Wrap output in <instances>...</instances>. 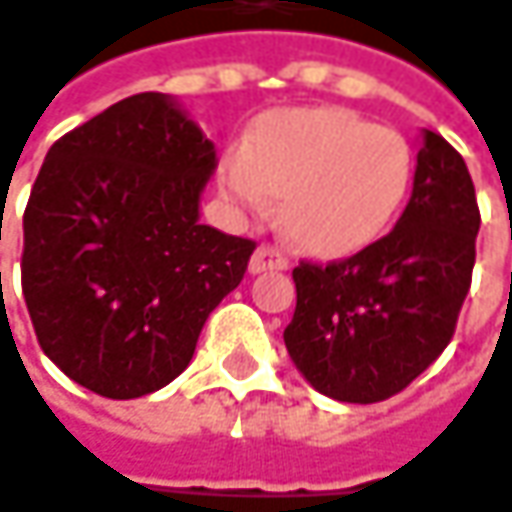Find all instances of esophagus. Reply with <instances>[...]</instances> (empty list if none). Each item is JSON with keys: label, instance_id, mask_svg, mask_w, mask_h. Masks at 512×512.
<instances>
[{"label": "esophagus", "instance_id": "1", "mask_svg": "<svg viewBox=\"0 0 512 512\" xmlns=\"http://www.w3.org/2000/svg\"><path fill=\"white\" fill-rule=\"evenodd\" d=\"M250 273H265V270H288V259L276 250V247H256V253L250 256Z\"/></svg>", "mask_w": 512, "mask_h": 512}]
</instances>
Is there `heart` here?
<instances>
[{
    "label": "heart",
    "mask_w": 512,
    "mask_h": 512,
    "mask_svg": "<svg viewBox=\"0 0 512 512\" xmlns=\"http://www.w3.org/2000/svg\"><path fill=\"white\" fill-rule=\"evenodd\" d=\"M412 172V146L395 129L337 106H294L250 126L242 152L221 158L218 184L250 216L279 198V224L299 250L343 259L395 221Z\"/></svg>",
    "instance_id": "b5f03b06"
}]
</instances>
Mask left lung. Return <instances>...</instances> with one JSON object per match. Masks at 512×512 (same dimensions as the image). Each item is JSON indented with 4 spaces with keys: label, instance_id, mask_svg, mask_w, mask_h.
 <instances>
[{
    "label": "left lung",
    "instance_id": "obj_1",
    "mask_svg": "<svg viewBox=\"0 0 512 512\" xmlns=\"http://www.w3.org/2000/svg\"><path fill=\"white\" fill-rule=\"evenodd\" d=\"M478 224L464 158L423 129L412 198L395 230L345 262L294 268L285 345L299 374L343 403H377L406 389L452 340Z\"/></svg>",
    "mask_w": 512,
    "mask_h": 512
}]
</instances>
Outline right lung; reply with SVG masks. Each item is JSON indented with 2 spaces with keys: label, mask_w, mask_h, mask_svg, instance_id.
Segmentation results:
<instances>
[{
  "label": "right lung",
  "mask_w": 512,
  "mask_h": 512,
  "mask_svg": "<svg viewBox=\"0 0 512 512\" xmlns=\"http://www.w3.org/2000/svg\"><path fill=\"white\" fill-rule=\"evenodd\" d=\"M216 146L181 103L143 91L63 135L25 207L22 294L48 360L132 400L190 366L256 244L201 224Z\"/></svg>",
  "instance_id": "add662e5"
}]
</instances>
